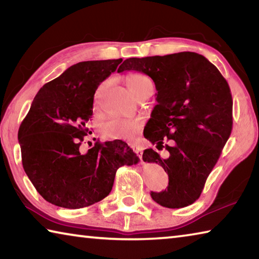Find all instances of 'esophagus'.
I'll return each instance as SVG.
<instances>
[{
  "label": "esophagus",
  "mask_w": 259,
  "mask_h": 259,
  "mask_svg": "<svg viewBox=\"0 0 259 259\" xmlns=\"http://www.w3.org/2000/svg\"><path fill=\"white\" fill-rule=\"evenodd\" d=\"M130 146H131V148H133V150L137 153V155L140 157V159H142V155H143V150H142V147H139L138 145H136V144H130Z\"/></svg>",
  "instance_id": "1"
}]
</instances>
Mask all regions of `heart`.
I'll return each instance as SVG.
<instances>
[{
	"instance_id": "heart-1",
	"label": "heart",
	"mask_w": 259,
	"mask_h": 259,
	"mask_svg": "<svg viewBox=\"0 0 259 259\" xmlns=\"http://www.w3.org/2000/svg\"><path fill=\"white\" fill-rule=\"evenodd\" d=\"M125 83L136 98L147 91H153L154 88L152 78L140 72L126 74ZM142 126V119H114L103 124L102 135L107 139H133Z\"/></svg>"
}]
</instances>
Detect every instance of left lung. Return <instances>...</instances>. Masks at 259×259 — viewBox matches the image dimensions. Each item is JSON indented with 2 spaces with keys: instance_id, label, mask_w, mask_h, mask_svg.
<instances>
[{
  "instance_id": "left-lung-1",
  "label": "left lung",
  "mask_w": 259,
  "mask_h": 259,
  "mask_svg": "<svg viewBox=\"0 0 259 259\" xmlns=\"http://www.w3.org/2000/svg\"><path fill=\"white\" fill-rule=\"evenodd\" d=\"M137 71L150 76L156 102L144 137L157 150L144 151L143 160L157 163L169 176L152 199L165 208H183L200 198L205 181L222 154L233 125L229 83L213 64L195 52L129 58L117 72Z\"/></svg>"
}]
</instances>
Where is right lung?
<instances>
[{"mask_svg": "<svg viewBox=\"0 0 259 259\" xmlns=\"http://www.w3.org/2000/svg\"><path fill=\"white\" fill-rule=\"evenodd\" d=\"M121 61H81L35 96L18 140L25 172L48 202L68 209L89 207L109 194L120 166L138 163L139 157L122 140L96 142L87 153L80 152L96 90Z\"/></svg>", "mask_w": 259, "mask_h": 259, "instance_id": "1", "label": "right lung"}]
</instances>
